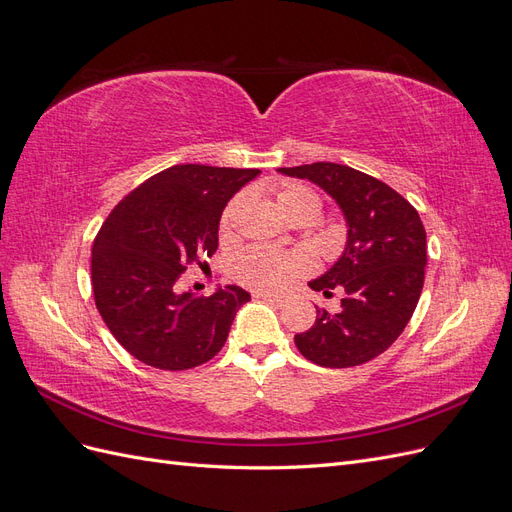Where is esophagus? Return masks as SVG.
<instances>
[{
  "instance_id": "34e87169",
  "label": "esophagus",
  "mask_w": 512,
  "mask_h": 512,
  "mask_svg": "<svg viewBox=\"0 0 512 512\" xmlns=\"http://www.w3.org/2000/svg\"><path fill=\"white\" fill-rule=\"evenodd\" d=\"M256 299H262V301H269V303H275V305H286L290 301V297H286V294H265V292H258Z\"/></svg>"
}]
</instances>
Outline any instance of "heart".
Wrapping results in <instances>:
<instances>
[{"label":"heart","mask_w":512,"mask_h":512,"mask_svg":"<svg viewBox=\"0 0 512 512\" xmlns=\"http://www.w3.org/2000/svg\"><path fill=\"white\" fill-rule=\"evenodd\" d=\"M277 207H280L290 220H297L301 215H312L316 220L322 211L320 196L301 183H286L275 192ZM245 203V196L239 194L226 205L220 218V237L228 239L232 235V226L239 209ZM307 271V262L292 252L269 250V247L252 245L245 247L232 260V277L254 292H280L290 286L294 280Z\"/></svg>","instance_id":"heart-1"}]
</instances>
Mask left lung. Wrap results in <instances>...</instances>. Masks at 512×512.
Listing matches in <instances>:
<instances>
[{"label": "left lung", "mask_w": 512, "mask_h": 512, "mask_svg": "<svg viewBox=\"0 0 512 512\" xmlns=\"http://www.w3.org/2000/svg\"><path fill=\"white\" fill-rule=\"evenodd\" d=\"M280 173L318 183L348 220V245L312 286L342 307H316L314 327L294 335L307 361L354 367L376 359L404 333L425 284L427 235L418 211L384 181L344 164L314 162Z\"/></svg>", "instance_id": "obj_1"}]
</instances>
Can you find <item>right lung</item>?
Returning <instances> with one entry per match:
<instances>
[{"label":"right lung","instance_id":"obj_1","mask_svg":"<svg viewBox=\"0 0 512 512\" xmlns=\"http://www.w3.org/2000/svg\"><path fill=\"white\" fill-rule=\"evenodd\" d=\"M258 168L177 164L123 196L91 250V288L108 331L134 359L181 371L207 363L226 344L239 286L209 297L179 292L190 265L218 250L222 211Z\"/></svg>","mask_w":512,"mask_h":512}]
</instances>
